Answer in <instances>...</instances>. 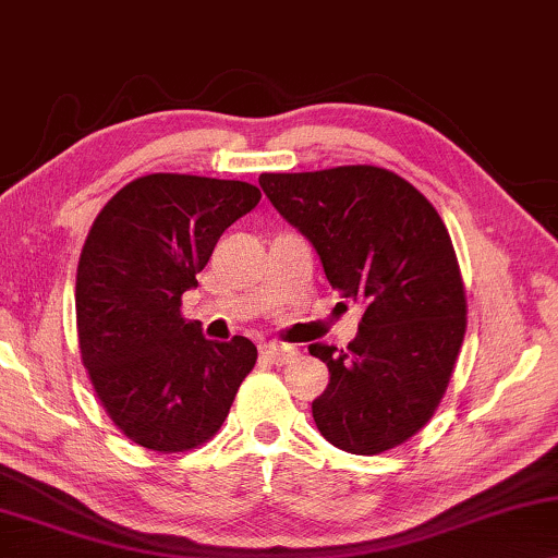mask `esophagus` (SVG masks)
I'll return each mask as SVG.
<instances>
[{"label": "esophagus", "instance_id": "34e87169", "mask_svg": "<svg viewBox=\"0 0 558 558\" xmlns=\"http://www.w3.org/2000/svg\"><path fill=\"white\" fill-rule=\"evenodd\" d=\"M295 354H298L295 347H288V343H278V341L263 343L260 347V356L276 366H282V364H288V361H293Z\"/></svg>", "mask_w": 558, "mask_h": 558}]
</instances>
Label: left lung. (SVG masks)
<instances>
[{"label": "left lung", "instance_id": "1", "mask_svg": "<svg viewBox=\"0 0 558 558\" xmlns=\"http://www.w3.org/2000/svg\"><path fill=\"white\" fill-rule=\"evenodd\" d=\"M260 186L313 242L331 288L364 308L347 349L308 347L331 372L316 427L354 454L407 442L442 402L468 328L442 217L407 179L368 163L260 174Z\"/></svg>", "mask_w": 558, "mask_h": 558}]
</instances>
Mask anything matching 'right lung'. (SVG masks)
<instances>
[{
	"label": "right lung",
	"mask_w": 558,
	"mask_h": 558,
	"mask_svg": "<svg viewBox=\"0 0 558 558\" xmlns=\"http://www.w3.org/2000/svg\"><path fill=\"white\" fill-rule=\"evenodd\" d=\"M260 197L234 179L146 174L106 202L85 238L75 278L83 366L113 425L146 450H197L253 372L255 343L207 341L182 316V295Z\"/></svg>",
	"instance_id": "obj_1"
}]
</instances>
